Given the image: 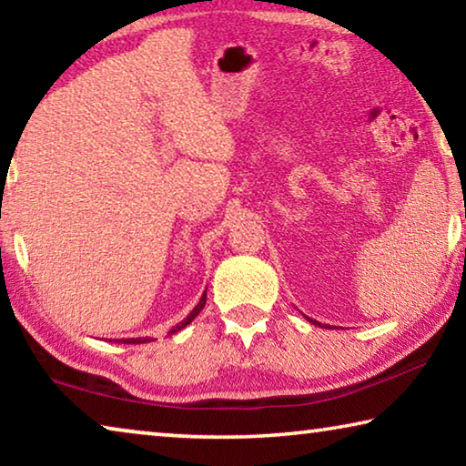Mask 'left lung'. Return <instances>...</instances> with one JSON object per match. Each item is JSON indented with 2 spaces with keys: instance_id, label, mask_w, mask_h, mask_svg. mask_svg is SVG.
<instances>
[{
  "instance_id": "1",
  "label": "left lung",
  "mask_w": 466,
  "mask_h": 466,
  "mask_svg": "<svg viewBox=\"0 0 466 466\" xmlns=\"http://www.w3.org/2000/svg\"><path fill=\"white\" fill-rule=\"evenodd\" d=\"M310 320H312V319H310ZM312 322H314V325H320V322H317V320H312Z\"/></svg>"
}]
</instances>
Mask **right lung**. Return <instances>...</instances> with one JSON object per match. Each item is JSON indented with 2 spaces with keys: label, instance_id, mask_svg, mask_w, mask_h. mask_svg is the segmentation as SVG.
I'll list each match as a JSON object with an SVG mask.
<instances>
[{
  "label": "right lung",
  "instance_id": "add662e5",
  "mask_svg": "<svg viewBox=\"0 0 466 466\" xmlns=\"http://www.w3.org/2000/svg\"><path fill=\"white\" fill-rule=\"evenodd\" d=\"M205 302H208V294H205V291H203L201 299H199V302H197L195 309H193L191 312H188V317H187L183 322H178V325H177L175 329H172L168 335H175V333H178L180 329H185L187 325H191V320L197 317V314H199V312L203 310ZM115 341H116V343H133V345H137V343H149V341H152V339H149V337H133V339H115Z\"/></svg>",
  "mask_w": 466,
  "mask_h": 466
}]
</instances>
